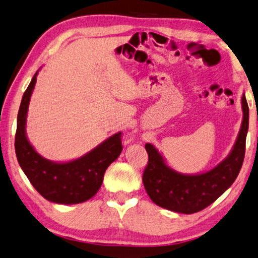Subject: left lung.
<instances>
[{
    "label": "left lung",
    "instance_id": "8db88e82",
    "mask_svg": "<svg viewBox=\"0 0 258 258\" xmlns=\"http://www.w3.org/2000/svg\"><path fill=\"white\" fill-rule=\"evenodd\" d=\"M242 122L229 155L216 167L200 174H181L167 164L154 145L145 149L149 163L143 174V183L151 200L159 207L180 214H194L212 205L229 188L242 167L249 123V108L242 95Z\"/></svg>",
    "mask_w": 258,
    "mask_h": 258
}]
</instances>
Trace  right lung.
<instances>
[{
	"mask_svg": "<svg viewBox=\"0 0 258 258\" xmlns=\"http://www.w3.org/2000/svg\"><path fill=\"white\" fill-rule=\"evenodd\" d=\"M24 92L17 116L15 150L17 160L34 188L48 201L60 205L81 204L98 192L109 164L122 151L121 133L105 139L83 157L67 162H54L40 155L28 142L26 120L36 77Z\"/></svg>",
	"mask_w": 258,
	"mask_h": 258,
	"instance_id": "obj_1",
	"label": "right lung"
}]
</instances>
